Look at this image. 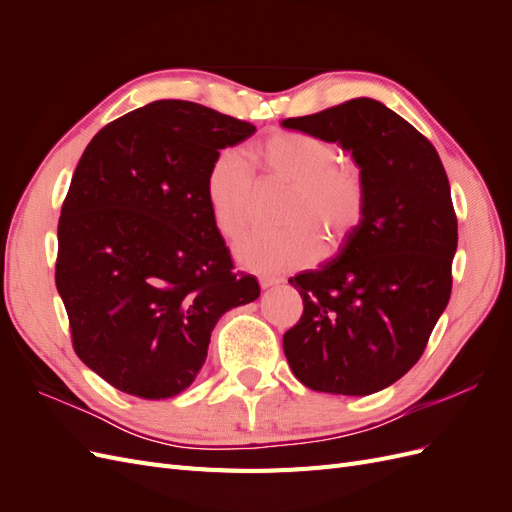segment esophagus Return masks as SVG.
Segmentation results:
<instances>
[{"instance_id":"obj_1","label":"esophagus","mask_w":512,"mask_h":512,"mask_svg":"<svg viewBox=\"0 0 512 512\" xmlns=\"http://www.w3.org/2000/svg\"><path fill=\"white\" fill-rule=\"evenodd\" d=\"M258 282H260L262 288H273V286H280L282 284L280 277H269V275H262Z\"/></svg>"}]
</instances>
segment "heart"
Masks as SVG:
<instances>
[{
  "label": "heart",
  "mask_w": 512,
  "mask_h": 512,
  "mask_svg": "<svg viewBox=\"0 0 512 512\" xmlns=\"http://www.w3.org/2000/svg\"><path fill=\"white\" fill-rule=\"evenodd\" d=\"M252 164L262 183H286L282 205L284 228L256 230L237 243V258L256 273H288L312 265L322 254V241L335 252L361 228L369 190L363 170L339 162L335 143L318 134L277 130L252 151ZM209 215L226 239H237L252 222L256 179L237 151L215 153L205 175Z\"/></svg>",
  "instance_id": "heart-1"
}]
</instances>
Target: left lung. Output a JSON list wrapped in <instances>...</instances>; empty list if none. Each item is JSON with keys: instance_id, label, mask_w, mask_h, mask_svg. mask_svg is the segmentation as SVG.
<instances>
[{"instance_id": "1", "label": "left lung", "mask_w": 512, "mask_h": 512, "mask_svg": "<svg viewBox=\"0 0 512 512\" xmlns=\"http://www.w3.org/2000/svg\"><path fill=\"white\" fill-rule=\"evenodd\" d=\"M282 126L352 151L369 190L365 220L337 258L288 280L303 316L284 333V354L312 391L371 395L421 359L451 299V185L436 147L378 100L354 98Z\"/></svg>"}]
</instances>
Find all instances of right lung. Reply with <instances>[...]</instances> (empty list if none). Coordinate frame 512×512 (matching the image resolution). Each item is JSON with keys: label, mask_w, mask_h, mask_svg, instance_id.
I'll return each instance as SVG.
<instances>
[{"label": "right lung", "mask_w": 512, "mask_h": 512, "mask_svg": "<svg viewBox=\"0 0 512 512\" xmlns=\"http://www.w3.org/2000/svg\"><path fill=\"white\" fill-rule=\"evenodd\" d=\"M254 132L203 104L156 100L83 151L61 205L55 284L74 352L121 393L188 389L222 314L258 299L205 200L215 153Z\"/></svg>", "instance_id": "obj_1"}]
</instances>
